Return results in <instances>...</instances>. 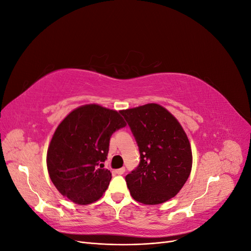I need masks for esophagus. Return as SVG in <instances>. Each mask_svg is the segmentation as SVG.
Wrapping results in <instances>:
<instances>
[{"label": "esophagus", "mask_w": 251, "mask_h": 251, "mask_svg": "<svg viewBox=\"0 0 251 251\" xmlns=\"http://www.w3.org/2000/svg\"><path fill=\"white\" fill-rule=\"evenodd\" d=\"M125 172H126V169H125V168H121V169L116 170V171H115V174H117V175H123Z\"/></svg>", "instance_id": "34e87169"}]
</instances>
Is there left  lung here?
<instances>
[{
  "label": "left lung",
  "mask_w": 251,
  "mask_h": 251,
  "mask_svg": "<svg viewBox=\"0 0 251 251\" xmlns=\"http://www.w3.org/2000/svg\"><path fill=\"white\" fill-rule=\"evenodd\" d=\"M139 149L140 162L126 176L133 198L160 204L176 196L192 171V149L172 114L157 103L120 111Z\"/></svg>",
  "instance_id": "1"
}]
</instances>
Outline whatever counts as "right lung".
I'll return each instance as SVG.
<instances>
[{"label": "right lung", "mask_w": 251, "mask_h": 251, "mask_svg": "<svg viewBox=\"0 0 251 251\" xmlns=\"http://www.w3.org/2000/svg\"><path fill=\"white\" fill-rule=\"evenodd\" d=\"M126 126L120 112L98 104L75 109L57 126L47 151V168L58 192L77 204L97 201L112 178L103 169L111 136Z\"/></svg>", "instance_id": "obj_1"}]
</instances>
